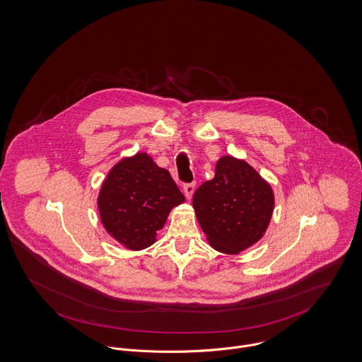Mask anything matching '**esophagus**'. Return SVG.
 <instances>
[{
    "mask_svg": "<svg viewBox=\"0 0 362 362\" xmlns=\"http://www.w3.org/2000/svg\"><path fill=\"white\" fill-rule=\"evenodd\" d=\"M194 189H196V185H194V183H186V185L183 186V193H185V196H186L187 200L192 199V196H193V193H194Z\"/></svg>",
    "mask_w": 362,
    "mask_h": 362,
    "instance_id": "34e87169",
    "label": "esophagus"
}]
</instances>
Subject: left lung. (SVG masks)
Listing matches in <instances>:
<instances>
[{
  "label": "left lung",
  "instance_id": "obj_1",
  "mask_svg": "<svg viewBox=\"0 0 362 362\" xmlns=\"http://www.w3.org/2000/svg\"><path fill=\"white\" fill-rule=\"evenodd\" d=\"M275 196L271 185L247 162L219 158L215 177L193 196V208L211 247L239 254L259 240L271 222Z\"/></svg>",
  "mask_w": 362,
  "mask_h": 362
}]
</instances>
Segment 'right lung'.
<instances>
[{
    "instance_id": "obj_1",
    "label": "right lung",
    "mask_w": 362,
    "mask_h": 362,
    "mask_svg": "<svg viewBox=\"0 0 362 362\" xmlns=\"http://www.w3.org/2000/svg\"><path fill=\"white\" fill-rule=\"evenodd\" d=\"M183 201L169 172L139 153L114 165L97 204L105 230L126 248L139 251L156 243L170 209Z\"/></svg>"
}]
</instances>
